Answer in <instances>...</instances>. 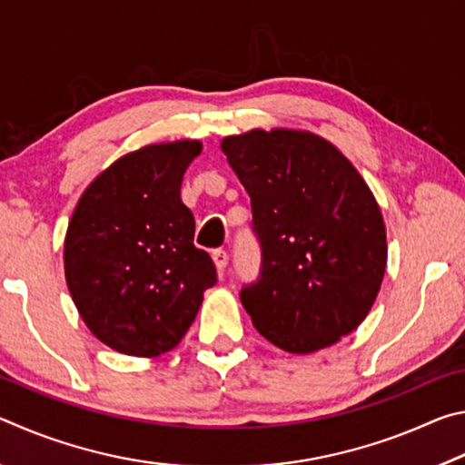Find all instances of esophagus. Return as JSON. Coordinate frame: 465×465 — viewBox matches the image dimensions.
I'll return each mask as SVG.
<instances>
[{"label":"esophagus","mask_w":465,"mask_h":465,"mask_svg":"<svg viewBox=\"0 0 465 465\" xmlns=\"http://www.w3.org/2000/svg\"><path fill=\"white\" fill-rule=\"evenodd\" d=\"M213 262L217 266V271L223 272L227 269V262H230V256H227L225 250H213Z\"/></svg>","instance_id":"1"}]
</instances>
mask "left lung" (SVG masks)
Masks as SVG:
<instances>
[{
  "instance_id": "8db88e82",
  "label": "left lung",
  "mask_w": 465,
  "mask_h": 465,
  "mask_svg": "<svg viewBox=\"0 0 465 465\" xmlns=\"http://www.w3.org/2000/svg\"><path fill=\"white\" fill-rule=\"evenodd\" d=\"M222 149L252 201L262 271L242 305L295 355L332 346L371 312L388 264L381 209L341 149L302 129H252Z\"/></svg>"
}]
</instances>
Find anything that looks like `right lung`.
<instances>
[{"instance_id": "obj_1", "label": "right lung", "mask_w": 465, "mask_h": 465, "mask_svg": "<svg viewBox=\"0 0 465 465\" xmlns=\"http://www.w3.org/2000/svg\"><path fill=\"white\" fill-rule=\"evenodd\" d=\"M196 139L124 153L85 188L69 219L63 262L90 332L129 357H160L183 341L215 264L194 248V217L180 199Z\"/></svg>"}]
</instances>
